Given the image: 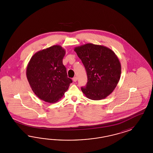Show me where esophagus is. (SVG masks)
<instances>
[{"instance_id": "34e87169", "label": "esophagus", "mask_w": 153, "mask_h": 153, "mask_svg": "<svg viewBox=\"0 0 153 153\" xmlns=\"http://www.w3.org/2000/svg\"><path fill=\"white\" fill-rule=\"evenodd\" d=\"M77 80V77H74L73 78V81H74V82H76Z\"/></svg>"}]
</instances>
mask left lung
Instances as JSON below:
<instances>
[{"label":"left lung","mask_w":153,"mask_h":153,"mask_svg":"<svg viewBox=\"0 0 153 153\" xmlns=\"http://www.w3.org/2000/svg\"><path fill=\"white\" fill-rule=\"evenodd\" d=\"M86 71L88 82L81 88L86 97L105 99L116 88L120 79L121 65L114 52L106 46L88 43L74 48Z\"/></svg>","instance_id":"1"}]
</instances>
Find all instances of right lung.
<instances>
[{
    "instance_id": "1",
    "label": "right lung",
    "mask_w": 153,
    "mask_h": 153,
    "mask_svg": "<svg viewBox=\"0 0 153 153\" xmlns=\"http://www.w3.org/2000/svg\"><path fill=\"white\" fill-rule=\"evenodd\" d=\"M65 54L62 46L53 45L37 51L28 64L26 76L30 87L44 102H58L72 82L63 64Z\"/></svg>"
}]
</instances>
